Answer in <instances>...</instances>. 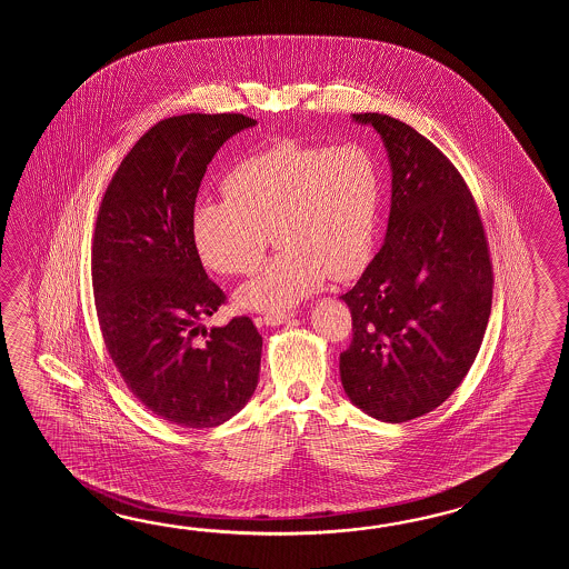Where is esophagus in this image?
I'll use <instances>...</instances> for the list:
<instances>
[{
	"mask_svg": "<svg viewBox=\"0 0 569 569\" xmlns=\"http://www.w3.org/2000/svg\"><path fill=\"white\" fill-rule=\"evenodd\" d=\"M292 313H267L262 317V321H264V326L277 327L282 326V323H289L292 321Z\"/></svg>",
	"mask_w": 569,
	"mask_h": 569,
	"instance_id": "34e87169",
	"label": "esophagus"
}]
</instances>
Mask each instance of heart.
Masks as SVG:
<instances>
[{"label": "heart", "instance_id": "heart-1", "mask_svg": "<svg viewBox=\"0 0 569 569\" xmlns=\"http://www.w3.org/2000/svg\"><path fill=\"white\" fill-rule=\"evenodd\" d=\"M226 199L191 211V242L203 267L248 274L264 254L268 231L279 254L236 292L248 311L284 313L323 287L356 277L375 246L380 169L362 144L282 140L231 167Z\"/></svg>", "mask_w": 569, "mask_h": 569}]
</instances>
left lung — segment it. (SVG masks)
Returning a JSON list of instances; mask_svg holds the SVG:
<instances>
[{
  "label": "left lung",
  "instance_id": "1",
  "mask_svg": "<svg viewBox=\"0 0 569 569\" xmlns=\"http://www.w3.org/2000/svg\"><path fill=\"white\" fill-rule=\"evenodd\" d=\"M351 120L380 133L392 172L385 243L353 289V339L341 385L360 411L405 423L460 387L482 346L492 267L460 172L425 136L382 113Z\"/></svg>",
  "mask_w": 569,
  "mask_h": 569
}]
</instances>
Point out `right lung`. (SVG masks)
Listing matches in <instances>:
<instances>
[{"instance_id":"1","label":"right lung","mask_w":569,"mask_h":569,"mask_svg":"<svg viewBox=\"0 0 569 569\" xmlns=\"http://www.w3.org/2000/svg\"><path fill=\"white\" fill-rule=\"evenodd\" d=\"M242 113L158 121L121 160L97 216L91 277L109 356L160 419L203 429L230 421L254 395L262 336L248 317L207 329L223 302L191 242L207 164Z\"/></svg>"}]
</instances>
